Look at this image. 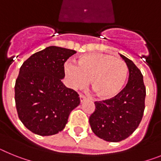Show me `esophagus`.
Masks as SVG:
<instances>
[{
	"instance_id": "obj_1",
	"label": "esophagus",
	"mask_w": 161,
	"mask_h": 161,
	"mask_svg": "<svg viewBox=\"0 0 161 161\" xmlns=\"http://www.w3.org/2000/svg\"><path fill=\"white\" fill-rule=\"evenodd\" d=\"M79 98H80V102H81V103H82V102H83V101H85V100H86V98L85 97V96H83V95H82V94H81L80 96H79Z\"/></svg>"
}]
</instances>
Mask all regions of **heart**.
Instances as JSON below:
<instances>
[{"label":"heart","mask_w":161,"mask_h":161,"mask_svg":"<svg viewBox=\"0 0 161 161\" xmlns=\"http://www.w3.org/2000/svg\"><path fill=\"white\" fill-rule=\"evenodd\" d=\"M64 71L73 88L84 87L90 79L91 87L100 100H110L122 91L128 76L125 61L104 53L81 56L78 65L66 62Z\"/></svg>","instance_id":"1"}]
</instances>
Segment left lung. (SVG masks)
<instances>
[{
	"label": "left lung",
	"mask_w": 161,
	"mask_h": 161,
	"mask_svg": "<svg viewBox=\"0 0 161 161\" xmlns=\"http://www.w3.org/2000/svg\"><path fill=\"white\" fill-rule=\"evenodd\" d=\"M129 69L126 86L110 100L96 101V109L89 117L95 135L108 142H120L139 126L145 108L146 87L143 77L131 60L120 54Z\"/></svg>",
	"instance_id": "left-lung-1"
}]
</instances>
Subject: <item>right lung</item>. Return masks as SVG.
I'll list each match as a JSON object with an SVG mask.
<instances>
[{
    "label": "right lung",
    "mask_w": 161,
    "mask_h": 161,
    "mask_svg": "<svg viewBox=\"0 0 161 161\" xmlns=\"http://www.w3.org/2000/svg\"><path fill=\"white\" fill-rule=\"evenodd\" d=\"M75 50L49 46L25 61L15 82V104L25 126L41 136L65 128L71 111L80 104L79 94L68 88L64 64Z\"/></svg>",
    "instance_id": "add662e5"
}]
</instances>
